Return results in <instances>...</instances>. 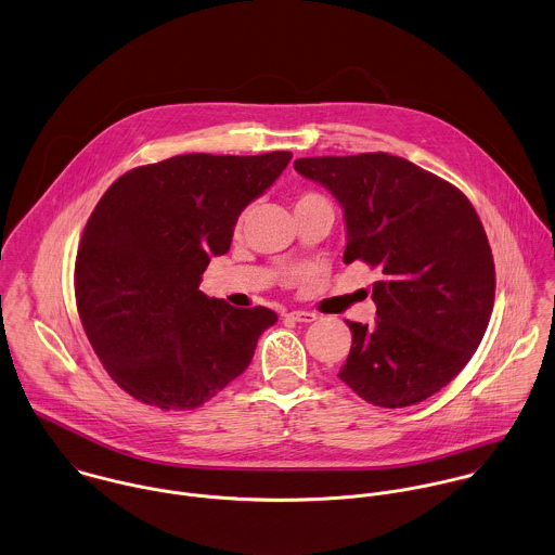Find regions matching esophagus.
Instances as JSON below:
<instances>
[{"label":"esophagus","mask_w":555,"mask_h":555,"mask_svg":"<svg viewBox=\"0 0 555 555\" xmlns=\"http://www.w3.org/2000/svg\"><path fill=\"white\" fill-rule=\"evenodd\" d=\"M285 318L294 320V322H302V324H311V322L318 320V315L311 313V311H289Z\"/></svg>","instance_id":"esophagus-1"}]
</instances>
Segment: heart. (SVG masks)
Wrapping results in <instances>:
<instances>
[{"label": "heart", "instance_id": "heart-1", "mask_svg": "<svg viewBox=\"0 0 555 555\" xmlns=\"http://www.w3.org/2000/svg\"><path fill=\"white\" fill-rule=\"evenodd\" d=\"M320 206L333 208L331 202H328V197L322 195V193H318V191H300V193L296 195V199H294V210H296V212L307 210V208H320ZM246 217H248V208L237 215V219H235V231H242V227H244V222H246Z\"/></svg>", "mask_w": 555, "mask_h": 555}]
</instances>
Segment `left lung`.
I'll return each mask as SVG.
<instances>
[{"mask_svg": "<svg viewBox=\"0 0 555 555\" xmlns=\"http://www.w3.org/2000/svg\"><path fill=\"white\" fill-rule=\"evenodd\" d=\"M345 212L343 261L379 272L375 326L349 322L338 377L364 401L408 408L442 390L478 349L495 300V266L469 199L418 165L386 154L298 158Z\"/></svg>", "mask_w": 555, "mask_h": 555, "instance_id": "1", "label": "left lung"}]
</instances>
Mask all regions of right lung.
<instances>
[{"mask_svg":"<svg viewBox=\"0 0 555 555\" xmlns=\"http://www.w3.org/2000/svg\"><path fill=\"white\" fill-rule=\"evenodd\" d=\"M292 152L182 154L117 178L83 229L77 311L113 382L158 410H195L250 364L276 322L199 292L237 215L283 173Z\"/></svg>","mask_w":555,"mask_h":555,"instance_id":"add662e5","label":"right lung"}]
</instances>
